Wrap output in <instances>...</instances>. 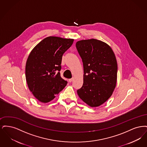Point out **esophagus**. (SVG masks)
<instances>
[{
  "instance_id": "34e87169",
  "label": "esophagus",
  "mask_w": 147,
  "mask_h": 147,
  "mask_svg": "<svg viewBox=\"0 0 147 147\" xmlns=\"http://www.w3.org/2000/svg\"><path fill=\"white\" fill-rule=\"evenodd\" d=\"M73 78H71V79H69L68 80V81H69V82L71 83V82L73 81Z\"/></svg>"
}]
</instances>
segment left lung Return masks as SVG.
Listing matches in <instances>:
<instances>
[{
  "label": "left lung",
  "instance_id": "left-lung-1",
  "mask_svg": "<svg viewBox=\"0 0 147 147\" xmlns=\"http://www.w3.org/2000/svg\"><path fill=\"white\" fill-rule=\"evenodd\" d=\"M76 47L84 68L83 84L78 95L89 106H99L110 98L116 87V57L107 44L94 38L78 41Z\"/></svg>",
  "mask_w": 147,
  "mask_h": 147
}]
</instances>
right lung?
Returning <instances> with one entry per match:
<instances>
[{
    "label": "right lung",
    "mask_w": 147,
    "mask_h": 147,
    "mask_svg": "<svg viewBox=\"0 0 147 147\" xmlns=\"http://www.w3.org/2000/svg\"><path fill=\"white\" fill-rule=\"evenodd\" d=\"M73 39L49 36L37 44L30 53L25 75L30 90L40 102L47 103L67 85L60 70L64 53L70 48Z\"/></svg>",
    "instance_id": "right-lung-1"
}]
</instances>
